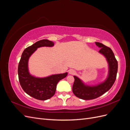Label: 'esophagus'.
<instances>
[{
    "label": "esophagus",
    "mask_w": 130,
    "mask_h": 130,
    "mask_svg": "<svg viewBox=\"0 0 130 130\" xmlns=\"http://www.w3.org/2000/svg\"><path fill=\"white\" fill-rule=\"evenodd\" d=\"M69 73L70 74H75L76 73V72H75V70H74V69H70L69 70Z\"/></svg>",
    "instance_id": "esophagus-1"
}]
</instances>
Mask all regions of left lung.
<instances>
[{
    "instance_id": "left-lung-1",
    "label": "left lung",
    "mask_w": 130,
    "mask_h": 130,
    "mask_svg": "<svg viewBox=\"0 0 130 130\" xmlns=\"http://www.w3.org/2000/svg\"><path fill=\"white\" fill-rule=\"evenodd\" d=\"M96 45L100 48L99 53L105 57L108 64V73L106 79L96 85H85L80 78L74 76V82L73 92L74 95L83 100L95 99L112 87L116 79L118 72V62L111 49L99 42H95Z\"/></svg>"
}]
</instances>
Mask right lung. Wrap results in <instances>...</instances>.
<instances>
[{
	"label": "right lung",
	"mask_w": 130,
	"mask_h": 130,
	"mask_svg": "<svg viewBox=\"0 0 130 130\" xmlns=\"http://www.w3.org/2000/svg\"><path fill=\"white\" fill-rule=\"evenodd\" d=\"M54 45L53 42L42 40L27 47L22 53L18 68L19 83L24 91L35 99L46 100L52 98L55 93L58 82L68 75L66 72L38 77L32 75L29 71V59L37 48L43 46L52 47Z\"/></svg>",
	"instance_id": "add662e5"
}]
</instances>
